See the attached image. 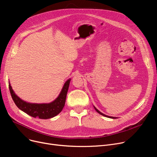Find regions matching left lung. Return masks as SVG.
<instances>
[{"label": "left lung", "instance_id": "1", "mask_svg": "<svg viewBox=\"0 0 157 157\" xmlns=\"http://www.w3.org/2000/svg\"><path fill=\"white\" fill-rule=\"evenodd\" d=\"M94 108H95V110H96V112H98V113H99V114H101V115H103V116H105V117H108V118H111V119H116V118H117V117H111V116H108V115H105V114H104V113H101V112H99L98 109L95 108V106H94Z\"/></svg>", "mask_w": 157, "mask_h": 157}]
</instances>
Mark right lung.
<instances>
[{
	"instance_id": "add662e5",
	"label": "right lung",
	"mask_w": 157,
	"mask_h": 157,
	"mask_svg": "<svg viewBox=\"0 0 157 157\" xmlns=\"http://www.w3.org/2000/svg\"><path fill=\"white\" fill-rule=\"evenodd\" d=\"M71 80L69 79L66 81L58 98L49 103L38 104L28 103L17 96L12 89L10 83H9V88L12 99L20 110L33 117L47 119L55 117L63 110Z\"/></svg>"
}]
</instances>
